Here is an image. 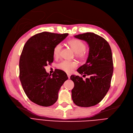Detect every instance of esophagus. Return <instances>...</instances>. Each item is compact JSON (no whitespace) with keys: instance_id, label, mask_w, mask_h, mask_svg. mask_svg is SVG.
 I'll use <instances>...</instances> for the list:
<instances>
[{"instance_id":"34e87169","label":"esophagus","mask_w":133,"mask_h":133,"mask_svg":"<svg viewBox=\"0 0 133 133\" xmlns=\"http://www.w3.org/2000/svg\"><path fill=\"white\" fill-rule=\"evenodd\" d=\"M67 76H68V79H70V76H71V74H67Z\"/></svg>"}]
</instances>
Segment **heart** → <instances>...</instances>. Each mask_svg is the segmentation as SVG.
Segmentation results:
<instances>
[{
    "label": "heart",
    "instance_id": "heart-1",
    "mask_svg": "<svg viewBox=\"0 0 133 133\" xmlns=\"http://www.w3.org/2000/svg\"><path fill=\"white\" fill-rule=\"evenodd\" d=\"M68 45L75 52L76 58L80 60H83L86 57L85 50L86 48V44L83 42L79 39H72L68 41ZM62 46L60 44L55 45L53 48V56L57 58L59 57L61 50ZM77 66V64L74 61H62L57 65V68L61 70L69 73L74 68Z\"/></svg>",
    "mask_w": 133,
    "mask_h": 133
}]
</instances>
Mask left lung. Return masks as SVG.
<instances>
[{
	"label": "left lung",
	"mask_w": 133,
	"mask_h": 133,
	"mask_svg": "<svg viewBox=\"0 0 133 133\" xmlns=\"http://www.w3.org/2000/svg\"><path fill=\"white\" fill-rule=\"evenodd\" d=\"M86 41L89 47L86 62L77 71L89 78L83 80L79 76L72 75L74 87L72 98L78 106L88 107L98 104L105 96L110 87L113 73V57L108 42L94 33L87 32L74 36Z\"/></svg>",
	"instance_id": "left-lung-1"
}]
</instances>
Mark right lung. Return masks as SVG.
Returning a JSON list of instances; mask_svg holds the SVG:
<instances>
[{
  "label": "right lung",
  "mask_w": 133,
  "mask_h": 133,
  "mask_svg": "<svg viewBox=\"0 0 133 133\" xmlns=\"http://www.w3.org/2000/svg\"><path fill=\"white\" fill-rule=\"evenodd\" d=\"M68 33H38L25 44L19 60V78L27 96L39 106H51L58 98L59 90L68 79L66 73L57 69L51 75L45 68L53 61V48Z\"/></svg>",
  "instance_id": "right-lung-1"
}]
</instances>
